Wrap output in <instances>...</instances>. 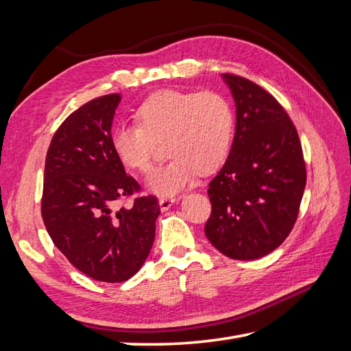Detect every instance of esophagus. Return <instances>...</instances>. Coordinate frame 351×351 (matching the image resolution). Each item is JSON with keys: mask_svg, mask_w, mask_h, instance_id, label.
Masks as SVG:
<instances>
[{"mask_svg": "<svg viewBox=\"0 0 351 351\" xmlns=\"http://www.w3.org/2000/svg\"><path fill=\"white\" fill-rule=\"evenodd\" d=\"M176 200H177L176 196H162V197H159V206H161V210H168L169 208L174 205Z\"/></svg>", "mask_w": 351, "mask_h": 351, "instance_id": "34e87169", "label": "esophagus"}]
</instances>
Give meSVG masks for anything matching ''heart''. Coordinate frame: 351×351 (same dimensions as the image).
I'll return each instance as SVG.
<instances>
[{"instance_id":"heart-1","label":"heart","mask_w":351,"mask_h":351,"mask_svg":"<svg viewBox=\"0 0 351 351\" xmlns=\"http://www.w3.org/2000/svg\"><path fill=\"white\" fill-rule=\"evenodd\" d=\"M137 124L112 133V149L129 169L149 171L158 143L165 142L169 161L147 176L158 195H174L196 173L209 174L227 159L234 137V111L218 92L164 90L147 98L136 112Z\"/></svg>"}]
</instances>
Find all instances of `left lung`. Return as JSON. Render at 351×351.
Segmentation results:
<instances>
[{
    "label": "left lung",
    "instance_id": "obj_1",
    "mask_svg": "<svg viewBox=\"0 0 351 351\" xmlns=\"http://www.w3.org/2000/svg\"><path fill=\"white\" fill-rule=\"evenodd\" d=\"M236 102V134L227 161L210 180L205 234L222 254L253 261L289 237L306 186L295 127L282 105L254 82L226 73Z\"/></svg>",
    "mask_w": 351,
    "mask_h": 351
}]
</instances>
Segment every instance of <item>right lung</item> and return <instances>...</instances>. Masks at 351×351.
<instances>
[{
	"instance_id": "right-lung-1",
	"label": "right lung",
	"mask_w": 351,
	"mask_h": 351,
	"mask_svg": "<svg viewBox=\"0 0 351 351\" xmlns=\"http://www.w3.org/2000/svg\"><path fill=\"white\" fill-rule=\"evenodd\" d=\"M120 93L86 102L52 136L40 212L49 237L74 268L104 282L132 278L145 263L161 212L152 195L129 208L117 202L141 192L111 143Z\"/></svg>"
}]
</instances>
